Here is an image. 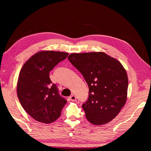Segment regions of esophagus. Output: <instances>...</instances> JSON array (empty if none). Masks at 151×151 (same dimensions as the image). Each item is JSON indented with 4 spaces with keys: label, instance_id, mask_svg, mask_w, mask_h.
<instances>
[{
    "label": "esophagus",
    "instance_id": "esophagus-1",
    "mask_svg": "<svg viewBox=\"0 0 151 151\" xmlns=\"http://www.w3.org/2000/svg\"><path fill=\"white\" fill-rule=\"evenodd\" d=\"M70 99L71 100V101H76V96H75V95H74V94L71 95L70 96Z\"/></svg>",
    "mask_w": 151,
    "mask_h": 151
}]
</instances>
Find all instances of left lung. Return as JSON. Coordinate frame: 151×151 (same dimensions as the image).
<instances>
[{
  "label": "left lung",
  "mask_w": 151,
  "mask_h": 151,
  "mask_svg": "<svg viewBox=\"0 0 151 151\" xmlns=\"http://www.w3.org/2000/svg\"><path fill=\"white\" fill-rule=\"evenodd\" d=\"M68 59L89 87L82 105L87 119L96 125L111 121L127 101L128 77L121 63L104 52L72 53Z\"/></svg>",
  "instance_id": "left-lung-1"
}]
</instances>
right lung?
Returning <instances> with one entry per match:
<instances>
[{"instance_id": "1", "label": "right lung", "mask_w": 151, "mask_h": 151, "mask_svg": "<svg viewBox=\"0 0 151 151\" xmlns=\"http://www.w3.org/2000/svg\"><path fill=\"white\" fill-rule=\"evenodd\" d=\"M68 55L60 52H40L21 68L17 84V97L24 110L36 121L43 123L55 121L67 102L59 94L49 72Z\"/></svg>"}]
</instances>
